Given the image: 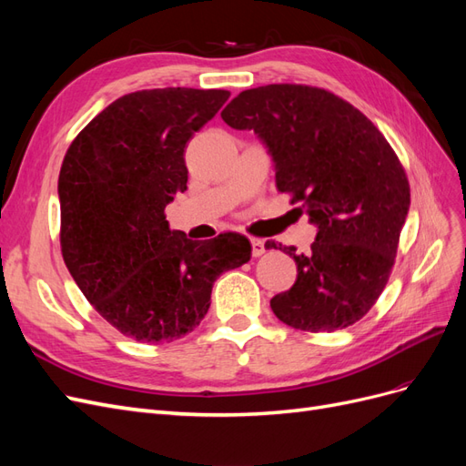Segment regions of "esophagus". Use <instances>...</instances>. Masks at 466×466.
<instances>
[{"instance_id":"obj_1","label":"esophagus","mask_w":466,"mask_h":466,"mask_svg":"<svg viewBox=\"0 0 466 466\" xmlns=\"http://www.w3.org/2000/svg\"><path fill=\"white\" fill-rule=\"evenodd\" d=\"M250 247H252V257H262L266 252L262 238H250Z\"/></svg>"}]
</instances>
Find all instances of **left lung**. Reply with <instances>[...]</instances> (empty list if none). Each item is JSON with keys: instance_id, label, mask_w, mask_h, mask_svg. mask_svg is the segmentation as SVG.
Wrapping results in <instances>:
<instances>
[{"instance_id": "1", "label": "left lung", "mask_w": 466, "mask_h": 466, "mask_svg": "<svg viewBox=\"0 0 466 466\" xmlns=\"http://www.w3.org/2000/svg\"><path fill=\"white\" fill-rule=\"evenodd\" d=\"M221 118L257 134L274 161L278 190L293 194L291 204L303 202L317 225L307 255L284 247L298 264V279L270 299L274 315L307 332L354 324L387 286L410 208L397 153L368 116L319 87L247 89Z\"/></svg>"}]
</instances>
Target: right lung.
Wrapping results in <instances>:
<instances>
[{"label": "right lung", "mask_w": 466, "mask_h": 466, "mask_svg": "<svg viewBox=\"0 0 466 466\" xmlns=\"http://www.w3.org/2000/svg\"><path fill=\"white\" fill-rule=\"evenodd\" d=\"M167 87L116 98L69 146L58 178L62 255L112 327L137 342H173L206 317L214 281L250 260L245 235L192 241L165 208L187 190L188 139L229 98Z\"/></svg>", "instance_id": "obj_1"}]
</instances>
